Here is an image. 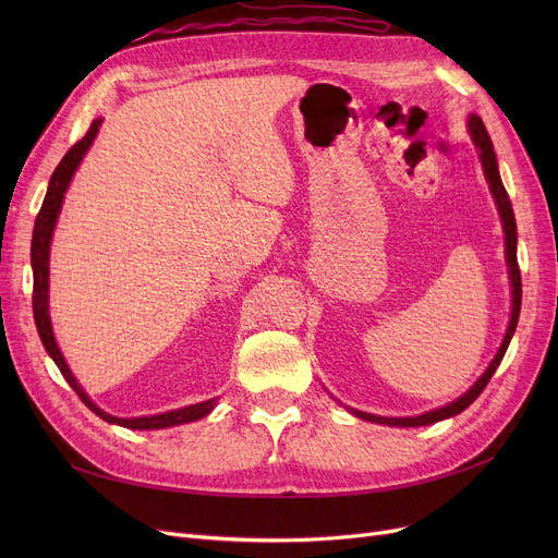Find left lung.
Returning a JSON list of instances; mask_svg holds the SVG:
<instances>
[{
	"label": "left lung",
	"mask_w": 558,
	"mask_h": 558,
	"mask_svg": "<svg viewBox=\"0 0 558 558\" xmlns=\"http://www.w3.org/2000/svg\"><path fill=\"white\" fill-rule=\"evenodd\" d=\"M468 132H470V140L477 148V156L482 162V170L484 177L488 181V191L494 195V202L498 207V216L502 221V232H505V263H508V275H510V286H512V314H510V324H508V332H505L500 349L494 356V361L488 363V367L484 369V375L472 384L468 391L456 398L453 402L445 404V408H437L424 414H416V416H377V414H367L361 410H353L347 408L353 416L365 418V421H373V424H384V426H398V428H416V426H428V424H437V421L449 418L461 414L465 408H470L472 402L480 398V393L486 388L488 379L494 377V373L498 369L505 351L510 347L512 335L517 330V320H519V312H521V272H519V263H517V221H514V211H512V202L508 197V191H505L500 172H498V160H496V150L492 144V137H488V132L482 123V118L477 113H470L468 116Z\"/></svg>",
	"instance_id": "left-lung-1"
}]
</instances>
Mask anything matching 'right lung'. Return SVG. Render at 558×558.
Instances as JSON below:
<instances>
[{"mask_svg":"<svg viewBox=\"0 0 558 558\" xmlns=\"http://www.w3.org/2000/svg\"><path fill=\"white\" fill-rule=\"evenodd\" d=\"M99 125H102V118L93 121L90 130L86 132V137L81 142H76L70 150H66L64 158L60 160V165L56 167L53 177L48 181V191L44 197V205L37 214L35 221V232H32V275H35V291H32V310H35V324L41 337V344L48 351V356L56 361L58 369L62 373V377L66 379L76 396L83 400V404L90 412H95L99 418H105L107 424H116L123 428H132V430H158V428H170V426H181V424H191V421H197L202 416H207L214 408H216V398L197 402V404H189V408L181 410H172V412H162V414H150V416H137V418H121L113 416L105 410H99L97 404L90 400V396L83 391L81 384L76 381V377L72 375L70 365H66L62 351L56 342L53 335V326H50V314H48V260H50V240H53V230L58 223V216L62 209L64 202V193L70 189L72 177L78 170V165L83 160V156L88 154V148L93 146Z\"/></svg>","mask_w":558,"mask_h":558,"instance_id":"add662e5","label":"right lung"}]
</instances>
